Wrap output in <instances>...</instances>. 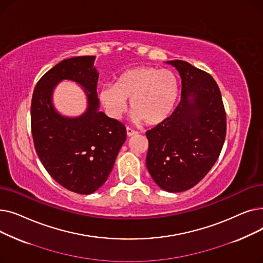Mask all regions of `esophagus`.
Here are the masks:
<instances>
[{
	"label": "esophagus",
	"mask_w": 263,
	"mask_h": 263,
	"mask_svg": "<svg viewBox=\"0 0 263 263\" xmlns=\"http://www.w3.org/2000/svg\"><path fill=\"white\" fill-rule=\"evenodd\" d=\"M136 134H139V132L131 129V128H129V127H127V135L128 136H133V135H136Z\"/></svg>",
	"instance_id": "34e87169"
}]
</instances>
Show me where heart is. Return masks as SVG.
I'll use <instances>...</instances> for the list:
<instances>
[{
  "label": "heart",
  "mask_w": 263,
  "mask_h": 263,
  "mask_svg": "<svg viewBox=\"0 0 263 263\" xmlns=\"http://www.w3.org/2000/svg\"><path fill=\"white\" fill-rule=\"evenodd\" d=\"M180 83L170 69L141 66L122 72L115 84H105L99 99L109 117L119 119L130 100L133 118L158 124L170 117L179 98Z\"/></svg>",
  "instance_id": "b5f03b06"
}]
</instances>
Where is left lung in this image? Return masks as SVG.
I'll return each mask as SVG.
<instances>
[{
	"label": "left lung",
	"instance_id": "1",
	"mask_svg": "<svg viewBox=\"0 0 263 263\" xmlns=\"http://www.w3.org/2000/svg\"><path fill=\"white\" fill-rule=\"evenodd\" d=\"M181 77V100L173 114L148 130L146 166L163 190L178 193L209 173L226 137V113L213 78L184 61H168Z\"/></svg>",
	"mask_w": 263,
	"mask_h": 263
}]
</instances>
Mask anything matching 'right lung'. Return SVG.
Returning <instances> with one entry per match:
<instances>
[{
  "mask_svg": "<svg viewBox=\"0 0 263 263\" xmlns=\"http://www.w3.org/2000/svg\"><path fill=\"white\" fill-rule=\"evenodd\" d=\"M95 59L78 57L55 65L38 81L31 105L32 135L41 163L58 183L84 195L104 184L127 139L126 127L99 110ZM63 79L78 82L86 91L88 108L78 118L63 117L52 105V90Z\"/></svg>",
  "mask_w": 263,
  "mask_h": 263,
  "instance_id": "obj_1",
  "label": "right lung"
}]
</instances>
